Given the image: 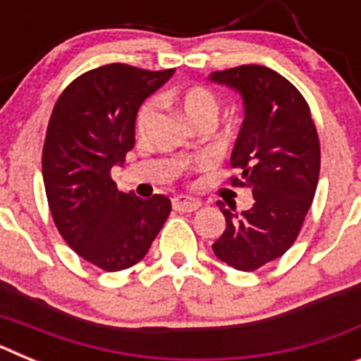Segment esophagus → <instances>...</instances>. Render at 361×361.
<instances>
[{
	"instance_id": "1",
	"label": "esophagus",
	"mask_w": 361,
	"mask_h": 361,
	"mask_svg": "<svg viewBox=\"0 0 361 361\" xmlns=\"http://www.w3.org/2000/svg\"><path fill=\"white\" fill-rule=\"evenodd\" d=\"M202 204L200 200L197 199H191V197H184V195H178L173 199V209L175 212H183V213H190V212H195L199 209Z\"/></svg>"
}]
</instances>
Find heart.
<instances>
[{"label":"heart","mask_w":361,"mask_h":361,"mask_svg":"<svg viewBox=\"0 0 361 361\" xmlns=\"http://www.w3.org/2000/svg\"><path fill=\"white\" fill-rule=\"evenodd\" d=\"M177 101L188 119L195 124L200 123V121H215L220 108V101L215 92L208 90L204 86L188 88V90L178 95ZM153 119H155V103L146 101L135 114V132L139 135H145L149 126H152Z\"/></svg>","instance_id":"b5f03b06"}]
</instances>
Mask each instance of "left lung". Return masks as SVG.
<instances>
[{"mask_svg": "<svg viewBox=\"0 0 361 361\" xmlns=\"http://www.w3.org/2000/svg\"><path fill=\"white\" fill-rule=\"evenodd\" d=\"M209 81L244 99V123L231 152L233 186L247 188L253 206L238 215L216 202L226 229L216 258L255 271L282 257L298 237L320 175V141L304 95L275 70L260 65L213 72Z\"/></svg>", "mask_w": 361, "mask_h": 361, "instance_id": "left-lung-1", "label": "left lung"}]
</instances>
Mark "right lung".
Returning <instances> with one entry per match:
<instances>
[{
    "label": "right lung",
    "mask_w": 361,
    "mask_h": 361,
    "mask_svg": "<svg viewBox=\"0 0 361 361\" xmlns=\"http://www.w3.org/2000/svg\"><path fill=\"white\" fill-rule=\"evenodd\" d=\"M175 70L114 63L79 75L65 88L47 128L43 180L57 229L86 262L128 269L145 258L171 202L117 190L111 168L135 145V114Z\"/></svg>",
    "instance_id": "add662e5"
}]
</instances>
